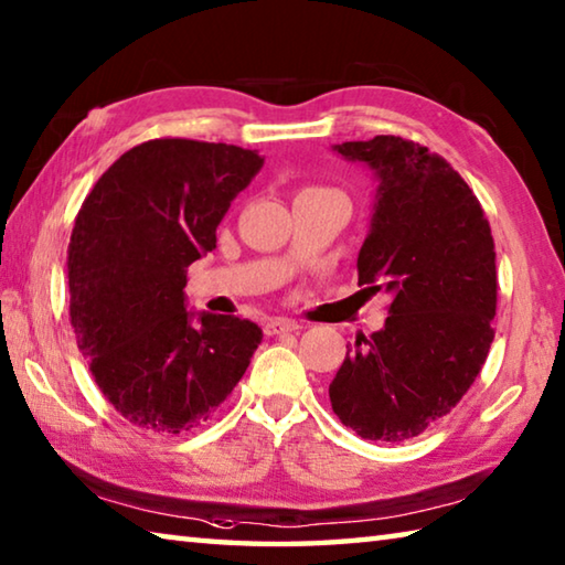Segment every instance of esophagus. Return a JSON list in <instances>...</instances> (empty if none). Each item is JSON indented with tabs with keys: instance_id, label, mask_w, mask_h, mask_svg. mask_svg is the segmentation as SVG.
I'll return each instance as SVG.
<instances>
[{
	"instance_id": "34e87169",
	"label": "esophagus",
	"mask_w": 565,
	"mask_h": 565,
	"mask_svg": "<svg viewBox=\"0 0 565 565\" xmlns=\"http://www.w3.org/2000/svg\"><path fill=\"white\" fill-rule=\"evenodd\" d=\"M297 329H300V324L287 317H270L268 322H265V334H285V332H297Z\"/></svg>"
}]
</instances>
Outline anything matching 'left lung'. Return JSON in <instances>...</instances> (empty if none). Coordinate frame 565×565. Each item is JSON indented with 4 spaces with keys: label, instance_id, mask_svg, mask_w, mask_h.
Instances as JSON below:
<instances>
[{
    "label": "left lung",
    "instance_id": "8db88e82",
    "mask_svg": "<svg viewBox=\"0 0 565 565\" xmlns=\"http://www.w3.org/2000/svg\"><path fill=\"white\" fill-rule=\"evenodd\" d=\"M379 179L359 285L391 295L386 327L356 337L329 401L364 440L403 443L448 415L494 339L497 253L465 179L413 140L376 135L334 145Z\"/></svg>",
    "mask_w": 565,
    "mask_h": 565
}]
</instances>
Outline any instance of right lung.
I'll use <instances>...</instances> for the list:
<instances>
[{
    "label": "right lung",
    "instance_id": "right-lung-1",
    "mask_svg": "<svg viewBox=\"0 0 565 565\" xmlns=\"http://www.w3.org/2000/svg\"><path fill=\"white\" fill-rule=\"evenodd\" d=\"M263 157L182 137L127 150L85 196L68 243L78 349L135 428L179 435L204 423L246 374L263 332L250 319L186 312V268L216 248L231 201Z\"/></svg>",
    "mask_w": 565,
    "mask_h": 565
}]
</instances>
